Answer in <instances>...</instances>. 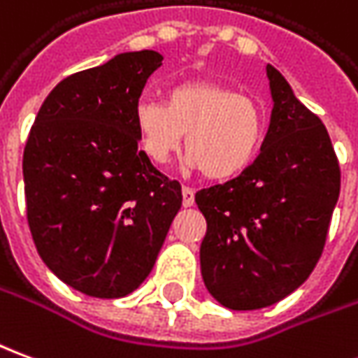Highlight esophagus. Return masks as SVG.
Returning <instances> with one entry per match:
<instances>
[{
	"label": "esophagus",
	"mask_w": 358,
	"mask_h": 358,
	"mask_svg": "<svg viewBox=\"0 0 358 358\" xmlns=\"http://www.w3.org/2000/svg\"><path fill=\"white\" fill-rule=\"evenodd\" d=\"M182 203H184V207H192V205L196 203V192H194V187H182Z\"/></svg>",
	"instance_id": "1"
}]
</instances>
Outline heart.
<instances>
[{
	"mask_svg": "<svg viewBox=\"0 0 358 358\" xmlns=\"http://www.w3.org/2000/svg\"><path fill=\"white\" fill-rule=\"evenodd\" d=\"M134 122L139 149L157 164L178 151L186 134V164L211 180L246 171L266 134L259 104L213 81L174 85L164 102L139 101Z\"/></svg>",
	"mask_w": 358,
	"mask_h": 358,
	"instance_id": "obj_1",
	"label": "heart"
}]
</instances>
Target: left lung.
I'll return each instance as SVG.
<instances>
[{"label": "left lung", "mask_w": 358, "mask_h": 358, "mask_svg": "<svg viewBox=\"0 0 358 358\" xmlns=\"http://www.w3.org/2000/svg\"><path fill=\"white\" fill-rule=\"evenodd\" d=\"M271 120L257 159L238 178L205 187L201 277L231 310L271 306L296 291L318 264L341 172L322 120L267 64Z\"/></svg>", "instance_id": "left-lung-1"}]
</instances>
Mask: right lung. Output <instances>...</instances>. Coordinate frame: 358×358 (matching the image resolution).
I'll return each mask as SVG.
<instances>
[{"label": "right lung", "mask_w": 358, "mask_h": 358, "mask_svg": "<svg viewBox=\"0 0 358 358\" xmlns=\"http://www.w3.org/2000/svg\"><path fill=\"white\" fill-rule=\"evenodd\" d=\"M162 66L124 52L66 77L42 102L22 155L27 219L52 273L96 299L134 292L151 273L182 187L139 151L136 106Z\"/></svg>", "instance_id": "obj_1"}]
</instances>
